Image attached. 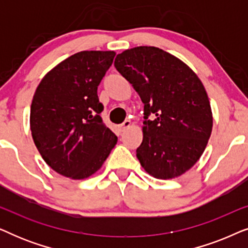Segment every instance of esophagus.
I'll list each match as a JSON object with an SVG mask.
<instances>
[{
	"mask_svg": "<svg viewBox=\"0 0 248 248\" xmlns=\"http://www.w3.org/2000/svg\"><path fill=\"white\" fill-rule=\"evenodd\" d=\"M130 126H131V121H128V120H126V121H125V122H124V123H123V124H122V125H121V126H120V127H121V131H122V132H124V131H126V130H127V128H128V127H130Z\"/></svg>",
	"mask_w": 248,
	"mask_h": 248,
	"instance_id": "1",
	"label": "esophagus"
}]
</instances>
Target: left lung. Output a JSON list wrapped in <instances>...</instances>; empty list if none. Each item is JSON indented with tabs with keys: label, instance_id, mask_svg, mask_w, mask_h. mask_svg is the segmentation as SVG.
<instances>
[{
	"label": "left lung",
	"instance_id": "8db88e82",
	"mask_svg": "<svg viewBox=\"0 0 248 248\" xmlns=\"http://www.w3.org/2000/svg\"><path fill=\"white\" fill-rule=\"evenodd\" d=\"M114 65L144 105L143 140L137 149L141 166L159 179L183 175L201 158L212 132L201 80L183 61L154 46L124 50Z\"/></svg>",
	"mask_w": 248,
	"mask_h": 248
}]
</instances>
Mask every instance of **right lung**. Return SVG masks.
Listing matches in <instances>:
<instances>
[{
  "label": "right lung",
  "mask_w": 248,
  "mask_h": 248,
  "mask_svg": "<svg viewBox=\"0 0 248 248\" xmlns=\"http://www.w3.org/2000/svg\"><path fill=\"white\" fill-rule=\"evenodd\" d=\"M113 50H83L49 71L30 107V130L40 155L53 170L84 179L99 170L117 143L104 124L97 89L113 63Z\"/></svg>",
  "instance_id": "right-lung-1"
}]
</instances>
